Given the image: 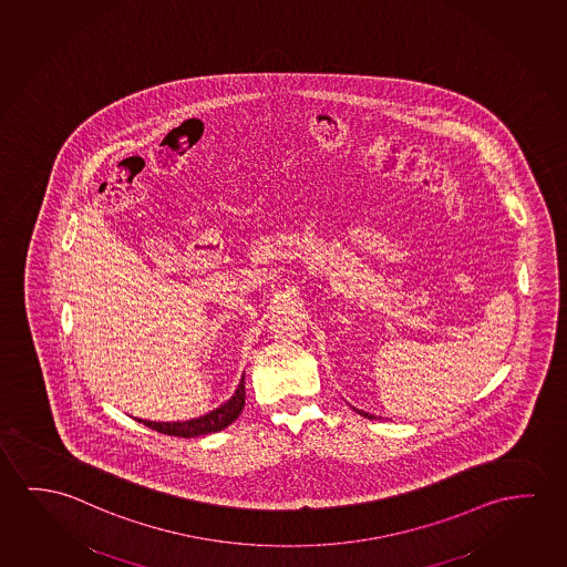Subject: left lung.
Returning a JSON list of instances; mask_svg holds the SVG:
<instances>
[{
	"label": "left lung",
	"mask_w": 567,
	"mask_h": 567,
	"mask_svg": "<svg viewBox=\"0 0 567 567\" xmlns=\"http://www.w3.org/2000/svg\"><path fill=\"white\" fill-rule=\"evenodd\" d=\"M358 412L361 416H365V419H375V416H371V414H367V412H361V410H358Z\"/></svg>",
	"instance_id": "left-lung-1"
}]
</instances>
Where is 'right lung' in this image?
Wrapping results in <instances>:
<instances>
[{
    "instance_id": "1",
    "label": "right lung",
    "mask_w": 567,
    "mask_h": 567,
    "mask_svg": "<svg viewBox=\"0 0 567 567\" xmlns=\"http://www.w3.org/2000/svg\"><path fill=\"white\" fill-rule=\"evenodd\" d=\"M245 404V381L237 386L236 394L221 404L219 409L212 410L206 416L200 419L188 420V422H147V420H140L145 426L166 434V436L176 437H196L206 436V434H214L224 427L229 426L234 420L241 414Z\"/></svg>"
}]
</instances>
